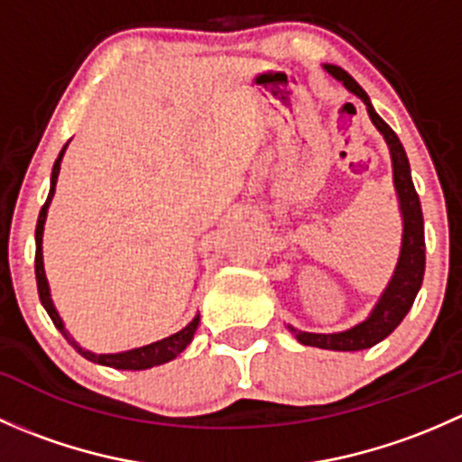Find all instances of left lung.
Returning <instances> with one entry per match:
<instances>
[{
	"instance_id": "1",
	"label": "left lung",
	"mask_w": 462,
	"mask_h": 462,
	"mask_svg": "<svg viewBox=\"0 0 462 462\" xmlns=\"http://www.w3.org/2000/svg\"><path fill=\"white\" fill-rule=\"evenodd\" d=\"M324 69L330 76L337 78L348 91H353L357 97L365 100L371 120H374V125L380 129L386 144H389L391 161H393V183L400 199V209H402L404 223L402 250H400V259L398 265H395L393 277H391L386 291L382 292L380 301L375 304L369 319L353 326V328L342 330V333L330 335L301 333V330L292 328V326H288V328H291L292 333H295V337L300 339L301 344H306V346L328 348V351H365V348L375 346L377 342L389 337V335L398 328L400 321L404 319V315H407L409 309L413 306L418 291H420L422 277H425V221H422L420 199H418L416 188H413L411 170H409L407 153H404L400 138L395 136L393 129L375 114L365 88L357 85L344 69L335 67V64H324Z\"/></svg>"
}]
</instances>
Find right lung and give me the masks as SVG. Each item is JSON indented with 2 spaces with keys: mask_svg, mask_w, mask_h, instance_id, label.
I'll return each instance as SVG.
<instances>
[{
  "mask_svg": "<svg viewBox=\"0 0 462 462\" xmlns=\"http://www.w3.org/2000/svg\"><path fill=\"white\" fill-rule=\"evenodd\" d=\"M64 149H67V144L62 147V152H60L58 161H55V165H53V174H51L49 199H46V203L42 205L40 217H37V227H35V244H37V248H35V279H37V292H40L42 306L46 309L49 318L53 319L55 328H58L60 333L64 335V339H67V342L71 344V346L76 348V351L80 353L82 357H87L88 362H96V365H102V366H111V369H118V371H143V369H152V366H158V365H165V362L174 360V357L179 356L180 351H185V346L192 342L194 333H197V328H199V315L192 321H189V324L185 326L183 330H179V333H174V335H170V337L161 339V342L147 344V346L134 348V351L116 353V356H97V353L85 351V348L78 346V344L73 342L71 335L64 330V324H62V319H60L58 310H55L53 301H51L49 283H46V274H44V261H42V235H44L46 209H49L51 199H53L55 183H58V174H60V162H62Z\"/></svg>",
  "mask_w": 462,
  "mask_h": 462,
  "instance_id": "right-lung-1",
  "label": "right lung"
}]
</instances>
